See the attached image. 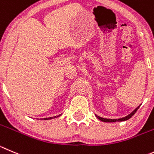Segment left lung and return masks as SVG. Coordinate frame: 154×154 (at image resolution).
Returning <instances> with one entry per match:
<instances>
[{"label": "left lung", "instance_id": "obj_1", "mask_svg": "<svg viewBox=\"0 0 154 154\" xmlns=\"http://www.w3.org/2000/svg\"><path fill=\"white\" fill-rule=\"evenodd\" d=\"M140 106H137V108H136L134 110L133 112H132L131 113H130V114L128 115V116H125V117L124 118H122V119H104V118H102V117H100V116H97V119H100V121H102V122H124V121H126V120H128L129 119H131V118L132 117V116H134V115L135 114L136 112L137 111V109H139V107H140Z\"/></svg>", "mask_w": 154, "mask_h": 154}]
</instances>
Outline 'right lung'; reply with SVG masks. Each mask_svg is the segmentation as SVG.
Segmentation results:
<instances>
[{
	"mask_svg": "<svg viewBox=\"0 0 154 154\" xmlns=\"http://www.w3.org/2000/svg\"><path fill=\"white\" fill-rule=\"evenodd\" d=\"M61 115H59V116H54V117H50V118H45V119H44V120H48V119H55L56 117H58V116H60Z\"/></svg>",
	"mask_w": 154,
	"mask_h": 154,
	"instance_id": "add662e5",
	"label": "right lung"
}]
</instances>
